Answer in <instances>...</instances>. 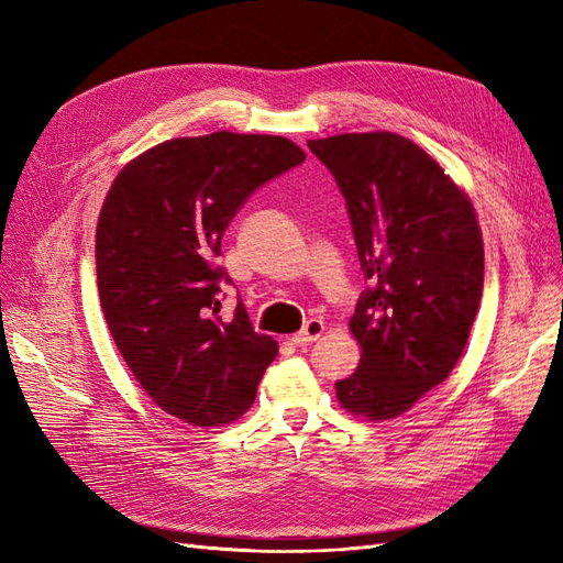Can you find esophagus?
<instances>
[{
  "label": "esophagus",
  "mask_w": 563,
  "mask_h": 563,
  "mask_svg": "<svg viewBox=\"0 0 563 563\" xmlns=\"http://www.w3.org/2000/svg\"><path fill=\"white\" fill-rule=\"evenodd\" d=\"M321 333H323V321H321V319H310V321L302 327V331H298V333L291 338V343L298 345V347L310 345V343H314V340L321 338Z\"/></svg>",
  "instance_id": "esophagus-1"
}]
</instances>
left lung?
I'll return each mask as SVG.
<instances>
[{
  "label": "left lung",
  "mask_w": 563,
  "mask_h": 563,
  "mask_svg": "<svg viewBox=\"0 0 563 563\" xmlns=\"http://www.w3.org/2000/svg\"><path fill=\"white\" fill-rule=\"evenodd\" d=\"M347 201L364 279L350 331L362 360L335 383L347 413H406L457 364L484 291V240L463 187L391 131L308 141Z\"/></svg>",
  "instance_id": "1"
}]
</instances>
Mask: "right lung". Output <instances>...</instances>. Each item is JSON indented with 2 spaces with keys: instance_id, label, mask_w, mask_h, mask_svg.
I'll return each mask as SVG.
<instances>
[{
  "instance_id": "right-lung-1",
  "label": "right lung",
  "mask_w": 563,
  "mask_h": 563,
  "mask_svg": "<svg viewBox=\"0 0 563 563\" xmlns=\"http://www.w3.org/2000/svg\"><path fill=\"white\" fill-rule=\"evenodd\" d=\"M305 152L282 135L216 131L131 159L96 225L98 296L133 378L162 411L195 428L242 418L279 352L244 305L220 317V240L246 197Z\"/></svg>"
}]
</instances>
